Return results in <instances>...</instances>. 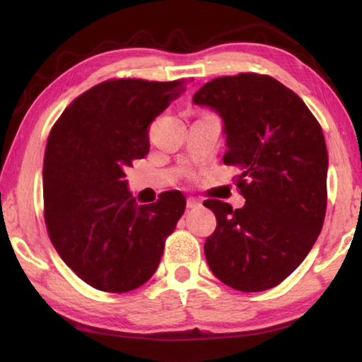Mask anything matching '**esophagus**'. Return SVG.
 Wrapping results in <instances>:
<instances>
[{
  "label": "esophagus",
  "instance_id": "34e87169",
  "mask_svg": "<svg viewBox=\"0 0 362 362\" xmlns=\"http://www.w3.org/2000/svg\"><path fill=\"white\" fill-rule=\"evenodd\" d=\"M199 206H201L199 201H196L193 198H188L187 199V209H198Z\"/></svg>",
  "mask_w": 362,
  "mask_h": 362
}]
</instances>
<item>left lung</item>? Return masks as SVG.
I'll return each instance as SVG.
<instances>
[{"label": "left lung", "mask_w": 362, "mask_h": 362, "mask_svg": "<svg viewBox=\"0 0 362 362\" xmlns=\"http://www.w3.org/2000/svg\"><path fill=\"white\" fill-rule=\"evenodd\" d=\"M193 103L222 119L223 163L241 170L246 199L241 209L204 201L217 217L206 260L233 289H272L305 260L322 228L329 156L320 122L289 88L255 73L212 79Z\"/></svg>", "instance_id": "1"}]
</instances>
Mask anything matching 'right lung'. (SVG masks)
I'll return each instance as SVG.
<instances>
[{"label": "right lung", "mask_w": 362, "mask_h": 362, "mask_svg": "<svg viewBox=\"0 0 362 362\" xmlns=\"http://www.w3.org/2000/svg\"><path fill=\"white\" fill-rule=\"evenodd\" d=\"M185 93L183 81L112 79L73 100L49 134L42 193L49 238L84 283L129 292L146 283L185 212L166 192L139 206L124 169L150 150V122Z\"/></svg>", "instance_id": "obj_1"}]
</instances>
